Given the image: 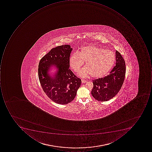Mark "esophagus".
I'll return each mask as SVG.
<instances>
[{
  "mask_svg": "<svg viewBox=\"0 0 152 152\" xmlns=\"http://www.w3.org/2000/svg\"><path fill=\"white\" fill-rule=\"evenodd\" d=\"M81 81L82 83H85L86 82V80H83V79H82Z\"/></svg>",
  "mask_w": 152,
  "mask_h": 152,
  "instance_id": "obj_1",
  "label": "esophagus"
}]
</instances>
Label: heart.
I'll return each mask as SVG.
<instances>
[{
	"mask_svg": "<svg viewBox=\"0 0 152 152\" xmlns=\"http://www.w3.org/2000/svg\"><path fill=\"white\" fill-rule=\"evenodd\" d=\"M115 61V55L113 52L94 46L82 48L80 52L75 53L69 58L71 68L78 71L86 62V67L83 68L78 75L86 77L90 75L93 77H103L113 67Z\"/></svg>",
	"mask_w": 152,
	"mask_h": 152,
	"instance_id": "b5f03b06",
	"label": "heart"
}]
</instances>
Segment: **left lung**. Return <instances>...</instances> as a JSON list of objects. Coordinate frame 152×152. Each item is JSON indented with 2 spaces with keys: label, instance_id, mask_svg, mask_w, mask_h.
Masks as SVG:
<instances>
[{
  "label": "left lung",
  "instance_id": "8db88e82",
  "mask_svg": "<svg viewBox=\"0 0 152 152\" xmlns=\"http://www.w3.org/2000/svg\"><path fill=\"white\" fill-rule=\"evenodd\" d=\"M116 64L109 75L93 80V97L99 101H106L113 98L121 88L126 75V65L120 53H115Z\"/></svg>",
  "mask_w": 152,
  "mask_h": 152
}]
</instances>
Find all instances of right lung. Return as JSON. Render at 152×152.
<instances>
[{"label":"right lung","instance_id":"add662e5","mask_svg":"<svg viewBox=\"0 0 152 152\" xmlns=\"http://www.w3.org/2000/svg\"><path fill=\"white\" fill-rule=\"evenodd\" d=\"M72 49L69 45L53 48L41 58L38 65V77L44 92L58 104H67L74 100L81 83V80L69 68ZM53 65L58 69L54 78L48 73Z\"/></svg>","mask_w":152,"mask_h":152}]
</instances>
